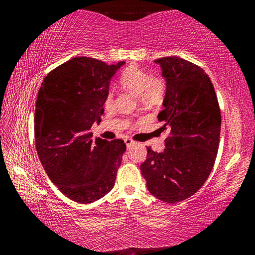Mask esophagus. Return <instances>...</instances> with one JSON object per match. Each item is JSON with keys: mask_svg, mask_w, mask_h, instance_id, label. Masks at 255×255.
Segmentation results:
<instances>
[{"mask_svg": "<svg viewBox=\"0 0 255 255\" xmlns=\"http://www.w3.org/2000/svg\"><path fill=\"white\" fill-rule=\"evenodd\" d=\"M125 144H126L127 147H129V146H131L133 144V140L130 139V138H126V139H125Z\"/></svg>", "mask_w": 255, "mask_h": 255, "instance_id": "obj_1", "label": "esophagus"}]
</instances>
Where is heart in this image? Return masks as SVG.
Returning a JSON list of instances; mask_svg holds the SVG:
<instances>
[{
  "instance_id": "heart-1",
  "label": "heart",
  "mask_w": 255,
  "mask_h": 255,
  "mask_svg": "<svg viewBox=\"0 0 255 255\" xmlns=\"http://www.w3.org/2000/svg\"><path fill=\"white\" fill-rule=\"evenodd\" d=\"M119 83L126 91L135 94L144 106L156 105L162 100L165 92V82L162 77H154L149 72L136 65H130L119 76ZM114 96L109 93L106 99V105L110 106Z\"/></svg>"
}]
</instances>
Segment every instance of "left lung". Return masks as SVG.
<instances>
[{"label": "left lung", "instance_id": "1", "mask_svg": "<svg viewBox=\"0 0 255 255\" xmlns=\"http://www.w3.org/2000/svg\"><path fill=\"white\" fill-rule=\"evenodd\" d=\"M162 68L166 91L158 122L167 130L166 147H147L140 171L148 191L167 204L182 201L208 179L217 156L221 110L214 85L201 67L183 58L154 60Z\"/></svg>", "mask_w": 255, "mask_h": 255}]
</instances>
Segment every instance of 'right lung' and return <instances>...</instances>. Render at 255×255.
I'll use <instances>...</instances> for the list:
<instances>
[{
  "label": "right lung",
  "mask_w": 255,
  "mask_h": 255,
  "mask_svg": "<svg viewBox=\"0 0 255 255\" xmlns=\"http://www.w3.org/2000/svg\"><path fill=\"white\" fill-rule=\"evenodd\" d=\"M125 62L107 65L74 57L48 73L38 91L34 111L36 149L48 178L60 192L90 204L114 188L126 144L93 139L112 77Z\"/></svg>",
  "instance_id": "1"
}]
</instances>
